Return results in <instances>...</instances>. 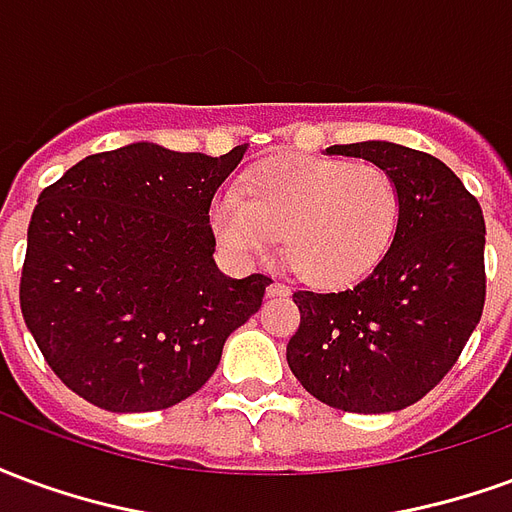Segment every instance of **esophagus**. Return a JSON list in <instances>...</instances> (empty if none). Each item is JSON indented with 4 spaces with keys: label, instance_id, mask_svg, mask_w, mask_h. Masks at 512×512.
I'll list each match as a JSON object with an SVG mask.
<instances>
[{
    "label": "esophagus",
    "instance_id": "esophagus-1",
    "mask_svg": "<svg viewBox=\"0 0 512 512\" xmlns=\"http://www.w3.org/2000/svg\"><path fill=\"white\" fill-rule=\"evenodd\" d=\"M288 285L285 282H279V279H274L271 285H268V296H285L288 293Z\"/></svg>",
    "mask_w": 512,
    "mask_h": 512
}]
</instances>
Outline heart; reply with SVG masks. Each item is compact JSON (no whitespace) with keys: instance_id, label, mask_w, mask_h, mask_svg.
<instances>
[{"instance_id":"heart-1","label":"heart","mask_w":512,"mask_h":512,"mask_svg":"<svg viewBox=\"0 0 512 512\" xmlns=\"http://www.w3.org/2000/svg\"><path fill=\"white\" fill-rule=\"evenodd\" d=\"M400 194L378 164L290 156L249 172L211 208L219 244L238 260L266 257L277 238L290 268L321 288L365 277L392 244Z\"/></svg>"}]
</instances>
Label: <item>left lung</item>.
<instances>
[{
	"mask_svg": "<svg viewBox=\"0 0 512 512\" xmlns=\"http://www.w3.org/2000/svg\"><path fill=\"white\" fill-rule=\"evenodd\" d=\"M326 153L384 167L397 183L395 238L378 266L337 293L296 290L301 323L288 365L321 403L386 414L447 376L485 304V222L461 178L430 153L395 142Z\"/></svg>",
	"mask_w": 512,
	"mask_h": 512,
	"instance_id": "left-lung-1",
	"label": "left lung"
}]
</instances>
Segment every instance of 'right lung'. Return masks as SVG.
Here are the masks:
<instances>
[{
	"mask_svg": "<svg viewBox=\"0 0 512 512\" xmlns=\"http://www.w3.org/2000/svg\"><path fill=\"white\" fill-rule=\"evenodd\" d=\"M244 153L134 142L82 158L40 191L21 312L57 378L93 406L128 414L186 400L260 310L271 277L222 274L208 216Z\"/></svg>",
	"mask_w": 512,
	"mask_h": 512,
	"instance_id": "1",
	"label": "right lung"
}]
</instances>
